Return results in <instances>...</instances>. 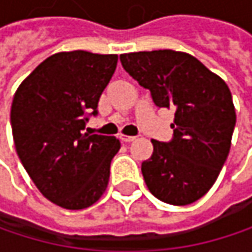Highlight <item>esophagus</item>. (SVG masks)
Returning a JSON list of instances; mask_svg holds the SVG:
<instances>
[{
  "mask_svg": "<svg viewBox=\"0 0 252 252\" xmlns=\"http://www.w3.org/2000/svg\"><path fill=\"white\" fill-rule=\"evenodd\" d=\"M120 140H121L123 143H131V141H134V140H135V137H134V135H126V134H120Z\"/></svg>",
  "mask_w": 252,
  "mask_h": 252,
  "instance_id": "esophagus-1",
  "label": "esophagus"
}]
</instances>
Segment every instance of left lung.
Masks as SVG:
<instances>
[{
    "mask_svg": "<svg viewBox=\"0 0 252 252\" xmlns=\"http://www.w3.org/2000/svg\"><path fill=\"white\" fill-rule=\"evenodd\" d=\"M120 60L150 90L156 106L175 109L172 140H152L153 155L141 163L147 188L168 204L197 201L213 187L229 155L236 115L227 84L185 52H131Z\"/></svg>",
    "mask_w": 252,
    "mask_h": 252,
    "instance_id": "left-lung-1",
    "label": "left lung"
}]
</instances>
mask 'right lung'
I'll use <instances>...</instances> for the list:
<instances>
[{
	"instance_id": "obj_1",
	"label": "right lung",
	"mask_w": 252,
	"mask_h": 252,
	"mask_svg": "<svg viewBox=\"0 0 252 252\" xmlns=\"http://www.w3.org/2000/svg\"><path fill=\"white\" fill-rule=\"evenodd\" d=\"M118 55L58 52L19 86L11 105L17 155L37 189L54 204L81 210L94 204L109 182L115 137L84 132L112 78Z\"/></svg>"
}]
</instances>
